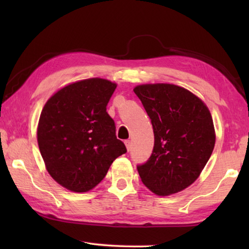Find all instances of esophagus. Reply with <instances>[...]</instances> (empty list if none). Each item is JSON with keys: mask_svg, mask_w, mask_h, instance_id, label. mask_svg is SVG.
I'll return each mask as SVG.
<instances>
[{"mask_svg": "<svg viewBox=\"0 0 249 249\" xmlns=\"http://www.w3.org/2000/svg\"><path fill=\"white\" fill-rule=\"evenodd\" d=\"M124 142H125L126 149H127V150L129 151V150H130V146H132V145H130V144H132V142H130V141H125Z\"/></svg>", "mask_w": 249, "mask_h": 249, "instance_id": "obj_1", "label": "esophagus"}]
</instances>
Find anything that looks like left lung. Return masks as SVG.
<instances>
[{
    "label": "left lung",
    "mask_w": 249,
    "mask_h": 249,
    "mask_svg": "<svg viewBox=\"0 0 249 249\" xmlns=\"http://www.w3.org/2000/svg\"><path fill=\"white\" fill-rule=\"evenodd\" d=\"M134 92L155 136L150 158L137 167L142 183L160 196L184 190L199 178L215 145L210 109L199 96L176 84H141Z\"/></svg>",
    "instance_id": "8db88e82"
}]
</instances>
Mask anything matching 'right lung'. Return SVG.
<instances>
[{
    "label": "right lung",
    "mask_w": 249,
    "mask_h": 249,
    "mask_svg": "<svg viewBox=\"0 0 249 249\" xmlns=\"http://www.w3.org/2000/svg\"><path fill=\"white\" fill-rule=\"evenodd\" d=\"M116 87L101 78L67 84L50 96L40 113L37 142L46 169L70 191L92 190L126 153L107 112Z\"/></svg>",
    "instance_id": "1"
}]
</instances>
